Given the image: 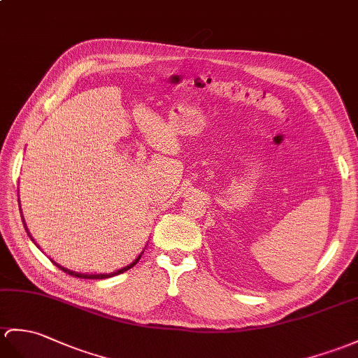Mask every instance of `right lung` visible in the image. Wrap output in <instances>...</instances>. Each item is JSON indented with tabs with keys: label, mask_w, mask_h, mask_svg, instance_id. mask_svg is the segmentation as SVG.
<instances>
[{
	"label": "right lung",
	"mask_w": 358,
	"mask_h": 358,
	"mask_svg": "<svg viewBox=\"0 0 358 358\" xmlns=\"http://www.w3.org/2000/svg\"><path fill=\"white\" fill-rule=\"evenodd\" d=\"M24 227H26V222H24ZM26 230H27V229H26ZM27 235L30 236V239L33 241V243H35V239L31 238V235L29 234V230H27ZM35 244H36V243H35ZM141 255H143V253H140L137 259H136L134 262H131L129 265H127V267H123V268H120V270H115V271H113V273H108V274H87V273H76V271H71V270H69V268L62 267V265H59L57 262H55L53 259H52V262L56 265L57 268H61V270H62V271H65L66 274H71V276H74V278H82V279H106V278L117 276V274H120V273H123V271H127V270H129V268L134 267V265L138 262V259L141 257Z\"/></svg>",
	"instance_id": "right-lung-1"
}]
</instances>
